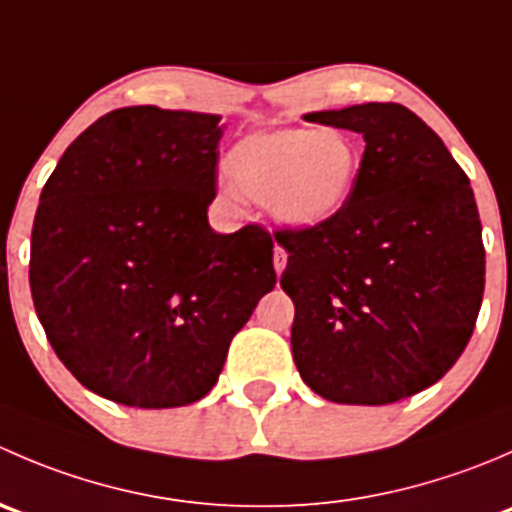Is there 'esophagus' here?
<instances>
[{"label": "esophagus", "mask_w": 512, "mask_h": 512, "mask_svg": "<svg viewBox=\"0 0 512 512\" xmlns=\"http://www.w3.org/2000/svg\"><path fill=\"white\" fill-rule=\"evenodd\" d=\"M285 267H287L285 247L275 245V272H277V275H282V270H285Z\"/></svg>", "instance_id": "1"}]
</instances>
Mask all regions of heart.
<instances>
[{
	"label": "heart",
	"instance_id": "obj_1",
	"mask_svg": "<svg viewBox=\"0 0 512 512\" xmlns=\"http://www.w3.org/2000/svg\"><path fill=\"white\" fill-rule=\"evenodd\" d=\"M361 156L339 128H277L240 138L225 158L227 200L242 195L289 227H319L352 195Z\"/></svg>",
	"mask_w": 512,
	"mask_h": 512
}]
</instances>
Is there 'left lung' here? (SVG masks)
I'll use <instances>...</instances> for the list:
<instances>
[{
	"label": "left lung",
	"instance_id": "obj_1",
	"mask_svg": "<svg viewBox=\"0 0 512 512\" xmlns=\"http://www.w3.org/2000/svg\"><path fill=\"white\" fill-rule=\"evenodd\" d=\"M366 141L329 223L277 230L294 302L292 356L334 404L384 406L436 384L476 327L485 250L468 175L401 103L307 113Z\"/></svg>",
	"mask_w": 512,
	"mask_h": 512
}]
</instances>
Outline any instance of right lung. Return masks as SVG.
<instances>
[{"label":"right lung","instance_id":"add662e5","mask_svg":"<svg viewBox=\"0 0 512 512\" xmlns=\"http://www.w3.org/2000/svg\"><path fill=\"white\" fill-rule=\"evenodd\" d=\"M220 116L116 108L41 190L29 285L41 327L89 391L136 409L200 401L272 292L270 232L218 235Z\"/></svg>","mask_w":512,"mask_h":512}]
</instances>
